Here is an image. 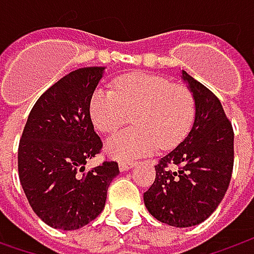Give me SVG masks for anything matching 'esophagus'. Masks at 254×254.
Wrapping results in <instances>:
<instances>
[{
  "mask_svg": "<svg viewBox=\"0 0 254 254\" xmlns=\"http://www.w3.org/2000/svg\"><path fill=\"white\" fill-rule=\"evenodd\" d=\"M134 165H135V162H130V161H120V162H119V168H120V171H122V172H124V171L131 170Z\"/></svg>",
  "mask_w": 254,
  "mask_h": 254,
  "instance_id": "esophagus-1",
  "label": "esophagus"
}]
</instances>
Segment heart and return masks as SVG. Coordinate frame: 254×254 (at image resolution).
<instances>
[{
    "label": "heart",
    "mask_w": 254,
    "mask_h": 254,
    "mask_svg": "<svg viewBox=\"0 0 254 254\" xmlns=\"http://www.w3.org/2000/svg\"><path fill=\"white\" fill-rule=\"evenodd\" d=\"M93 124L103 132L117 131L134 114V128L113 135L106 152L120 161H132L158 148L170 150L190 132L195 102L188 87L162 76L127 73L114 80V92L99 87L89 104Z\"/></svg>",
    "instance_id": "obj_1"
}]
</instances>
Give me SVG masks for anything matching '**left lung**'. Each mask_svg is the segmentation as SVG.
I'll use <instances>...</instances> for the list:
<instances>
[{
  "mask_svg": "<svg viewBox=\"0 0 254 254\" xmlns=\"http://www.w3.org/2000/svg\"><path fill=\"white\" fill-rule=\"evenodd\" d=\"M181 79L195 102L193 126L155 165V181L144 192V205L162 223L190 228L208 219L228 190L235 135L219 99L185 70ZM170 163L180 168L171 171Z\"/></svg>",
  "mask_w": 254,
  "mask_h": 254,
  "instance_id": "obj_1",
  "label": "left lung"
}]
</instances>
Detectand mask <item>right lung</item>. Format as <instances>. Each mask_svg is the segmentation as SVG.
Listing matches in <instances>:
<instances>
[{
    "mask_svg": "<svg viewBox=\"0 0 254 254\" xmlns=\"http://www.w3.org/2000/svg\"><path fill=\"white\" fill-rule=\"evenodd\" d=\"M106 67L73 70L49 87L28 116L18 148V172L31 208L51 228L76 230L96 219L119 164L86 171L102 150L89 104Z\"/></svg>",
    "mask_w": 254,
    "mask_h": 254,
    "instance_id": "1",
    "label": "right lung"
}]
</instances>
